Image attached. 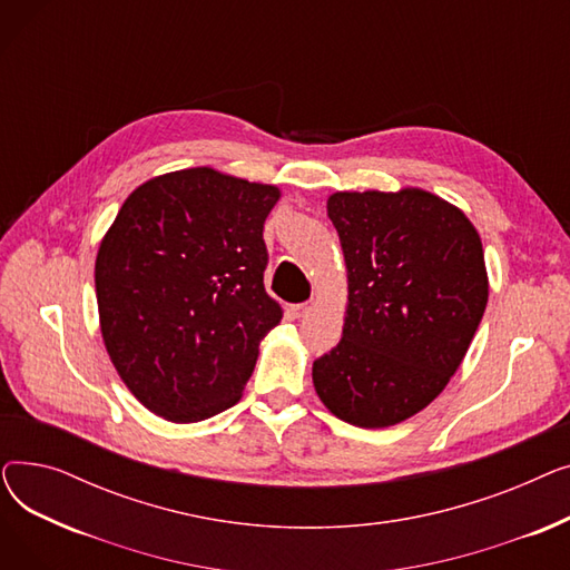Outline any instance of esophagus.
<instances>
[{"label":"esophagus","mask_w":570,"mask_h":570,"mask_svg":"<svg viewBox=\"0 0 570 570\" xmlns=\"http://www.w3.org/2000/svg\"><path fill=\"white\" fill-rule=\"evenodd\" d=\"M312 309H314V301L297 303V305H293V307H291V312H293V316H295V318H303V316H307Z\"/></svg>","instance_id":"obj_1"}]
</instances>
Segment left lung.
I'll list each match as a JSON object with an SVG mask.
<instances>
[{"instance_id": "left-lung-1", "label": "left lung", "mask_w": 570, "mask_h": 570, "mask_svg": "<svg viewBox=\"0 0 570 570\" xmlns=\"http://www.w3.org/2000/svg\"><path fill=\"white\" fill-rule=\"evenodd\" d=\"M348 303L340 344L314 361L316 395L340 421L379 430L423 411L462 365L488 305L481 235L425 191H337Z\"/></svg>"}]
</instances>
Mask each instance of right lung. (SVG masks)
<instances>
[{
  "instance_id": "right-lung-1",
  "label": "right lung",
  "mask_w": 570,
  "mask_h": 570,
  "mask_svg": "<svg viewBox=\"0 0 570 570\" xmlns=\"http://www.w3.org/2000/svg\"><path fill=\"white\" fill-rule=\"evenodd\" d=\"M273 185L187 168L134 189L95 265L110 361L153 413L198 423L239 402L261 340L282 321L265 293Z\"/></svg>"
}]
</instances>
